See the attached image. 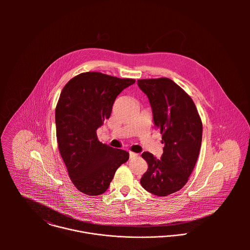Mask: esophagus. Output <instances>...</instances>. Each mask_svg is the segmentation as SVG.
Instances as JSON below:
<instances>
[{"mask_svg":"<svg viewBox=\"0 0 250 250\" xmlns=\"http://www.w3.org/2000/svg\"><path fill=\"white\" fill-rule=\"evenodd\" d=\"M129 154H130V159H133V158H135V157L138 156V154H136V153H134V152H129Z\"/></svg>","mask_w":250,"mask_h":250,"instance_id":"1","label":"esophagus"}]
</instances>
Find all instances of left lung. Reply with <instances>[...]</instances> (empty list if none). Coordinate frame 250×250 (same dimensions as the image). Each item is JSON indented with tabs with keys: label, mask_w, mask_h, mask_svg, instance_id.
Masks as SVG:
<instances>
[{
	"label": "left lung",
	"mask_w": 250,
	"mask_h": 250,
	"mask_svg": "<svg viewBox=\"0 0 250 250\" xmlns=\"http://www.w3.org/2000/svg\"><path fill=\"white\" fill-rule=\"evenodd\" d=\"M138 85L149 99L165 144L160 160L143 152L148 169L141 184L152 194L167 196L181 189L194 168L202 142L201 118L192 99L172 80H138Z\"/></svg>",
	"instance_id": "1"
}]
</instances>
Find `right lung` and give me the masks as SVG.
I'll return each instance as SVG.
<instances>
[{"label":"right lung","instance_id":"1","mask_svg":"<svg viewBox=\"0 0 250 250\" xmlns=\"http://www.w3.org/2000/svg\"><path fill=\"white\" fill-rule=\"evenodd\" d=\"M100 72H85L63 87L56 107L57 140L74 186L87 195L104 193L129 153L100 143L96 131L109 118L117 95L135 83Z\"/></svg>","mask_w":250,"mask_h":250}]
</instances>
